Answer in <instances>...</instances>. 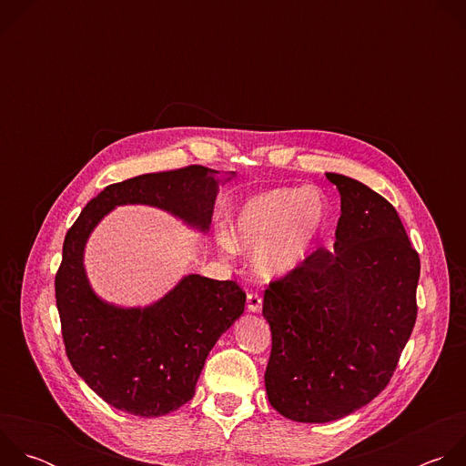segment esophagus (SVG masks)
<instances>
[{"mask_svg": "<svg viewBox=\"0 0 466 466\" xmlns=\"http://www.w3.org/2000/svg\"><path fill=\"white\" fill-rule=\"evenodd\" d=\"M247 309L252 313L261 311V297L258 293H248L247 295Z\"/></svg>", "mask_w": 466, "mask_h": 466, "instance_id": "esophagus-1", "label": "esophagus"}]
</instances>
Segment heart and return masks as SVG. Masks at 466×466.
Instances as JSON below:
<instances>
[{"label":"heart","instance_id":"b5f03b06","mask_svg":"<svg viewBox=\"0 0 466 466\" xmlns=\"http://www.w3.org/2000/svg\"><path fill=\"white\" fill-rule=\"evenodd\" d=\"M326 221L328 205L320 193L280 187L248 198L234 219V238L221 234L219 241L227 250H256L258 275L280 279L308 261Z\"/></svg>","mask_w":466,"mask_h":466}]
</instances>
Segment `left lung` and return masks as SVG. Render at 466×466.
<instances>
[{"instance_id": "1", "label": "left lung", "mask_w": 466, "mask_h": 466, "mask_svg": "<svg viewBox=\"0 0 466 466\" xmlns=\"http://www.w3.org/2000/svg\"><path fill=\"white\" fill-rule=\"evenodd\" d=\"M334 252L317 248L263 295L273 347L271 406L297 422H329L389 383L417 320L420 258L394 207L345 175Z\"/></svg>"}]
</instances>
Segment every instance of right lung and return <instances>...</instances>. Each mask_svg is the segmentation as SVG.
Returning a JSON list of instances; mask_svg holds the SVG:
<instances>
[{"mask_svg": "<svg viewBox=\"0 0 466 466\" xmlns=\"http://www.w3.org/2000/svg\"><path fill=\"white\" fill-rule=\"evenodd\" d=\"M218 173L187 166L110 184L64 238L55 299L66 354L88 387L116 410L151 419L191 400L210 350L239 319L247 297L232 280L187 275L151 306L108 304L86 279L88 236L121 205L155 207L207 232L219 189Z\"/></svg>", "mask_w": 466, "mask_h": 466, "instance_id": "add662e5", "label": "right lung"}]
</instances>
